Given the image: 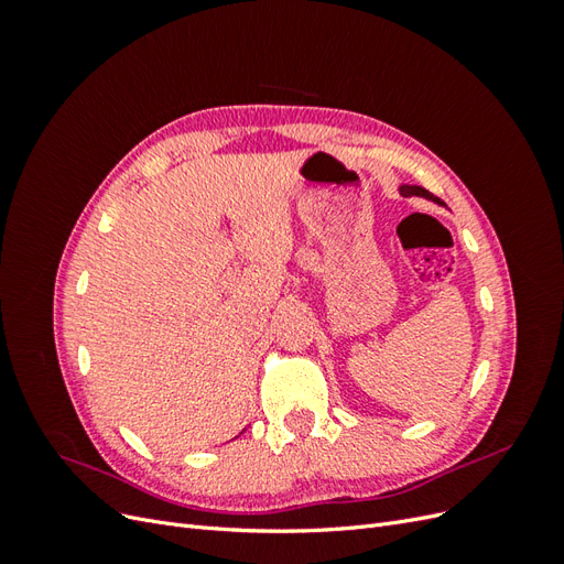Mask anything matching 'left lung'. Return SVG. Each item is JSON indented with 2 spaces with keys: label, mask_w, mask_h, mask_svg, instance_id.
Segmentation results:
<instances>
[{
  "label": "left lung",
  "mask_w": 564,
  "mask_h": 564,
  "mask_svg": "<svg viewBox=\"0 0 564 564\" xmlns=\"http://www.w3.org/2000/svg\"><path fill=\"white\" fill-rule=\"evenodd\" d=\"M400 193L404 195V197H412V195H416V197H425V199H433V202H437V204H442V207H445V202L442 199H437L435 195H431L429 191H425V187H421V185H402L400 187Z\"/></svg>",
  "instance_id": "left-lung-1"
}]
</instances>
